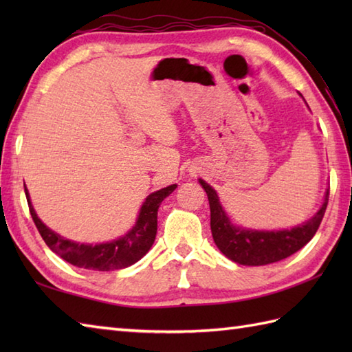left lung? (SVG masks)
Returning <instances> with one entry per match:
<instances>
[{"mask_svg":"<svg viewBox=\"0 0 352 352\" xmlns=\"http://www.w3.org/2000/svg\"><path fill=\"white\" fill-rule=\"evenodd\" d=\"M199 183L206 190L208 204H210V227L216 246L223 256L245 266L275 263V261L287 258L292 254L300 251L304 245H307L322 222L328 204V195H330V189H328L322 207L302 226L290 230L258 231L233 226L223 212L216 190L201 178Z\"/></svg>","mask_w":352,"mask_h":352,"instance_id":"1","label":"left lung"}]
</instances>
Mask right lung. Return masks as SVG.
I'll use <instances>...</instances> for the list:
<instances>
[{
    "label": "right lung",
    "mask_w": 352,
    "mask_h": 352,
    "mask_svg": "<svg viewBox=\"0 0 352 352\" xmlns=\"http://www.w3.org/2000/svg\"><path fill=\"white\" fill-rule=\"evenodd\" d=\"M175 188L177 184H170L168 188L148 195L144 206L140 207L136 223L125 236L116 239L113 242L86 245L68 241V239L54 233L45 226L37 218L24 184L30 213H32L36 227L39 230L45 243L50 246V250L56 252L57 256H60L65 261H68V263L77 267L92 269V271H116V269L131 266L144 257L154 243L157 233V212H159L162 201L169 197Z\"/></svg>",
    "instance_id": "1"
}]
</instances>
